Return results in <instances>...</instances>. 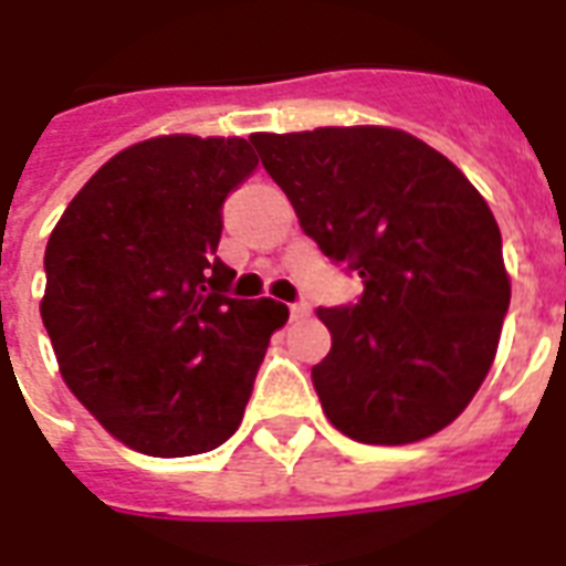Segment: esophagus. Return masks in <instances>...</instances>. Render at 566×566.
I'll use <instances>...</instances> for the list:
<instances>
[{
    "label": "esophagus",
    "mask_w": 566,
    "mask_h": 566,
    "mask_svg": "<svg viewBox=\"0 0 566 566\" xmlns=\"http://www.w3.org/2000/svg\"><path fill=\"white\" fill-rule=\"evenodd\" d=\"M305 316H311V305L307 302H293L291 319H305Z\"/></svg>",
    "instance_id": "34e87169"
}]
</instances>
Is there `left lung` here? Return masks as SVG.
Instances as JSON below:
<instances>
[{
  "instance_id": "1",
  "label": "left lung",
  "mask_w": 566,
  "mask_h": 566,
  "mask_svg": "<svg viewBox=\"0 0 566 566\" xmlns=\"http://www.w3.org/2000/svg\"><path fill=\"white\" fill-rule=\"evenodd\" d=\"M252 145L328 259L363 279L319 307L311 369L325 416L366 444H410L465 410L497 355L512 284L489 203L448 156L392 127L255 133Z\"/></svg>"
}]
</instances>
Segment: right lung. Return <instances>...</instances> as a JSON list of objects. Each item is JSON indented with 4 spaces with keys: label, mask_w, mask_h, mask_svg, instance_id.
<instances>
[{
    "label": "right lung",
    "mask_w": 566,
    "mask_h": 566,
    "mask_svg": "<svg viewBox=\"0 0 566 566\" xmlns=\"http://www.w3.org/2000/svg\"><path fill=\"white\" fill-rule=\"evenodd\" d=\"M247 139L156 136L101 165L45 247L40 316L60 375L107 433L195 457L241 424L275 298H232L223 203L255 171Z\"/></svg>",
    "instance_id": "obj_1"
}]
</instances>
